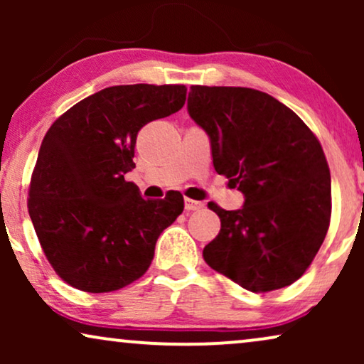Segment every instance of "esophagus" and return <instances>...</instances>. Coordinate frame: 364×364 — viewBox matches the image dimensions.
<instances>
[{
    "mask_svg": "<svg viewBox=\"0 0 364 364\" xmlns=\"http://www.w3.org/2000/svg\"><path fill=\"white\" fill-rule=\"evenodd\" d=\"M203 207L202 202H197V200H192V198H186V210L192 212V210H200Z\"/></svg>",
    "mask_w": 364,
    "mask_h": 364,
    "instance_id": "34e87169",
    "label": "esophagus"
}]
</instances>
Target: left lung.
Returning <instances> with one entry per match:
<instances>
[{
	"label": "left lung",
	"mask_w": 364,
	"mask_h": 364,
	"mask_svg": "<svg viewBox=\"0 0 364 364\" xmlns=\"http://www.w3.org/2000/svg\"><path fill=\"white\" fill-rule=\"evenodd\" d=\"M187 111L210 139L217 173L245 197L238 210L208 203L222 227L203 260L255 293L291 285L330 227L331 177L320 141L257 89L192 86Z\"/></svg>",
	"instance_id": "obj_1"
}]
</instances>
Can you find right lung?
Wrapping results in <instances>:
<instances>
[{
  "label": "right lung",
  "mask_w": 364,
  "mask_h": 364,
  "mask_svg": "<svg viewBox=\"0 0 364 364\" xmlns=\"http://www.w3.org/2000/svg\"><path fill=\"white\" fill-rule=\"evenodd\" d=\"M182 84H129L89 96L58 117L39 149L28 210L44 255L69 285L124 288L151 267L156 242L183 210L181 192L146 200L124 176L137 132L186 104Z\"/></svg>",
  "instance_id": "right-lung-1"
}]
</instances>
